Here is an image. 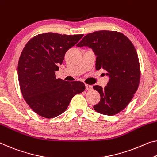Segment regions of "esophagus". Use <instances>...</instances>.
Segmentation results:
<instances>
[{
  "mask_svg": "<svg viewBox=\"0 0 157 157\" xmlns=\"http://www.w3.org/2000/svg\"><path fill=\"white\" fill-rule=\"evenodd\" d=\"M85 86H86V90L90 91V90H91V89H92V86L91 85H89V84H86Z\"/></svg>",
  "mask_w": 157,
  "mask_h": 157,
  "instance_id": "esophagus-1",
  "label": "esophagus"
}]
</instances>
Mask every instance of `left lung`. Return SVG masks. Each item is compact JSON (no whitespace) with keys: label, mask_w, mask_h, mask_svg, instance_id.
Returning a JSON list of instances; mask_svg holds the SVG:
<instances>
[{"label":"left lung","mask_w":157,"mask_h":157,"mask_svg":"<svg viewBox=\"0 0 157 157\" xmlns=\"http://www.w3.org/2000/svg\"><path fill=\"white\" fill-rule=\"evenodd\" d=\"M77 46L93 49L96 69L105 70L110 78L104 88L93 86L101 95L94 110L109 116L120 113L132 100L140 83V63L133 43L120 32L98 31L86 35Z\"/></svg>","instance_id":"1"}]
</instances>
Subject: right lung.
<instances>
[{
	"label": "right lung",
	"mask_w": 157,
	"mask_h": 157,
	"mask_svg": "<svg viewBox=\"0 0 157 157\" xmlns=\"http://www.w3.org/2000/svg\"><path fill=\"white\" fill-rule=\"evenodd\" d=\"M83 36L39 34L22 50L17 68L21 92L30 108L39 115L56 117L66 111L75 95L85 89L82 82H67L55 75L66 52Z\"/></svg>",
	"instance_id": "1"
}]
</instances>
